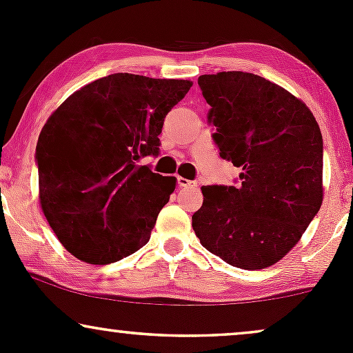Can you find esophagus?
<instances>
[{"instance_id":"1","label":"esophagus","mask_w":353,"mask_h":353,"mask_svg":"<svg viewBox=\"0 0 353 353\" xmlns=\"http://www.w3.org/2000/svg\"><path fill=\"white\" fill-rule=\"evenodd\" d=\"M177 184H179V188H194V185H197V182L184 179V177H177Z\"/></svg>"}]
</instances>
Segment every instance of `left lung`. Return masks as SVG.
Returning <instances> with one entry per match:
<instances>
[{
    "label": "left lung",
    "mask_w": 353,
    "mask_h": 353,
    "mask_svg": "<svg viewBox=\"0 0 353 353\" xmlns=\"http://www.w3.org/2000/svg\"><path fill=\"white\" fill-rule=\"evenodd\" d=\"M219 154L241 184L202 185L192 228L202 247L245 270L294 249L323 201L322 132L305 103L252 72L199 76Z\"/></svg>",
    "instance_id": "1"
}]
</instances>
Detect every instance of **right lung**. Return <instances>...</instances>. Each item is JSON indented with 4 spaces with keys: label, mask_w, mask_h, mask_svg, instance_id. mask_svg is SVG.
Returning a JSON list of instances; mask_svg holds the SVG:
<instances>
[{
    "label": "right lung",
    "mask_w": 353,
    "mask_h": 353,
    "mask_svg": "<svg viewBox=\"0 0 353 353\" xmlns=\"http://www.w3.org/2000/svg\"><path fill=\"white\" fill-rule=\"evenodd\" d=\"M190 86L117 72L72 92L48 117L36 145L39 204L76 259L111 264L148 244L177 179L137 161L159 152L164 117Z\"/></svg>",
    "instance_id": "right-lung-1"
}]
</instances>
